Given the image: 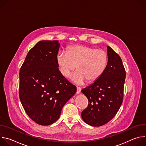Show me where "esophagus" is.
<instances>
[{
    "label": "esophagus",
    "instance_id": "esophagus-1",
    "mask_svg": "<svg viewBox=\"0 0 146 146\" xmlns=\"http://www.w3.org/2000/svg\"><path fill=\"white\" fill-rule=\"evenodd\" d=\"M81 92V88L79 87H77V91H76V94H79Z\"/></svg>",
    "mask_w": 146,
    "mask_h": 146
}]
</instances>
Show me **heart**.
I'll return each mask as SVG.
<instances>
[{"label":"heart","mask_w":146,"mask_h":146,"mask_svg":"<svg viewBox=\"0 0 146 146\" xmlns=\"http://www.w3.org/2000/svg\"><path fill=\"white\" fill-rule=\"evenodd\" d=\"M109 60L108 52L85 45H74L68 49L67 53L61 51L56 56L59 70L65 77H69L76 70L73 80L81 84L95 82L105 72Z\"/></svg>","instance_id":"obj_1"}]
</instances>
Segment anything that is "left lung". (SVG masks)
Listing matches in <instances>:
<instances>
[{"label": "left lung", "mask_w": 146, "mask_h": 146, "mask_svg": "<svg viewBox=\"0 0 146 146\" xmlns=\"http://www.w3.org/2000/svg\"><path fill=\"white\" fill-rule=\"evenodd\" d=\"M107 48L109 60L105 72L94 84L81 90L88 99L81 117L93 127L102 126L112 119L123 101L125 69L119 55L110 47Z\"/></svg>", "instance_id": "left-lung-1"}]
</instances>
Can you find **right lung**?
<instances>
[{"instance_id":"1","label":"right lung","mask_w":146,"mask_h":146,"mask_svg":"<svg viewBox=\"0 0 146 146\" xmlns=\"http://www.w3.org/2000/svg\"><path fill=\"white\" fill-rule=\"evenodd\" d=\"M58 40H42L28 53L19 70V96L28 115L41 125L59 118L76 87L60 73L56 56Z\"/></svg>"}]
</instances>
